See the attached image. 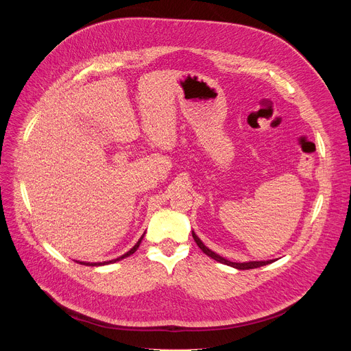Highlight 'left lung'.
Returning <instances> with one entry per match:
<instances>
[{"label": "left lung", "instance_id": "1", "mask_svg": "<svg viewBox=\"0 0 351 351\" xmlns=\"http://www.w3.org/2000/svg\"><path fill=\"white\" fill-rule=\"evenodd\" d=\"M191 234H193V239H194V241L197 243V245L203 250V253H204V254H207L208 257H211L213 260H215V261H218V263H221V264H225V265L233 267V268H236V269H243V271H244V269H254V268H260V267H264V265H268V264L274 263V260H269V261H248V263H232V261H229V260H226V258H223V257L218 256L217 253L211 252V250H210L207 245H204V243L198 239V236H197L194 232H191Z\"/></svg>", "mask_w": 351, "mask_h": 351}]
</instances>
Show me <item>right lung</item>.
Instances as JSON below:
<instances>
[{
    "label": "right lung",
    "mask_w": 351,
    "mask_h": 351,
    "mask_svg": "<svg viewBox=\"0 0 351 351\" xmlns=\"http://www.w3.org/2000/svg\"><path fill=\"white\" fill-rule=\"evenodd\" d=\"M144 236V234H143ZM143 236L138 239V241L129 250L128 253H125L123 256H121V257H118V258H115V260H111V261H104V263H84V261H76V263H79V264H82V265H87V267H98V265H107V264H112V263H117V261H121V260H123V258H126V257H129V256H132L136 250L138 248V245H140V243H141V240H143Z\"/></svg>",
    "instance_id": "right-lung-1"
}]
</instances>
